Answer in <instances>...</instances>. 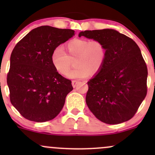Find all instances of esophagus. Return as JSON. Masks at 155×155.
Masks as SVG:
<instances>
[{
	"instance_id": "esophagus-1",
	"label": "esophagus",
	"mask_w": 155,
	"mask_h": 155,
	"mask_svg": "<svg viewBox=\"0 0 155 155\" xmlns=\"http://www.w3.org/2000/svg\"><path fill=\"white\" fill-rule=\"evenodd\" d=\"M79 83V81H77V80H73L72 81V86L74 87H76V86L78 85V84Z\"/></svg>"
}]
</instances>
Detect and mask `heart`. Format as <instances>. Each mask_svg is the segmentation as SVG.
Listing matches in <instances>:
<instances>
[{"instance_id":"heart-1","label":"heart","mask_w":155,"mask_h":155,"mask_svg":"<svg viewBox=\"0 0 155 155\" xmlns=\"http://www.w3.org/2000/svg\"><path fill=\"white\" fill-rule=\"evenodd\" d=\"M67 54L61 47L55 48L51 55V62L55 70L66 76L71 68V60L76 68L70 72L71 79H84L89 74L95 75L104 67L107 49L99 40L74 38L66 44Z\"/></svg>"}]
</instances>
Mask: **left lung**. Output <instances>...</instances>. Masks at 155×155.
<instances>
[{
	"label": "left lung",
	"instance_id": "1",
	"mask_svg": "<svg viewBox=\"0 0 155 155\" xmlns=\"http://www.w3.org/2000/svg\"><path fill=\"white\" fill-rule=\"evenodd\" d=\"M102 41L107 56L102 69L87 82L86 103L97 119L117 124L130 120L147 92V67L136 42L113 29L80 32Z\"/></svg>",
	"mask_w": 155,
	"mask_h": 155
}]
</instances>
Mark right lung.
Segmentation results:
<instances>
[{"mask_svg":"<svg viewBox=\"0 0 155 155\" xmlns=\"http://www.w3.org/2000/svg\"><path fill=\"white\" fill-rule=\"evenodd\" d=\"M74 31L41 26L17 44L10 58L7 84L10 101L23 117L44 122L55 118L73 90L71 81L57 71L52 51L74 35Z\"/></svg>","mask_w":155,"mask_h":155,"instance_id":"obj_1","label":"right lung"}]
</instances>
